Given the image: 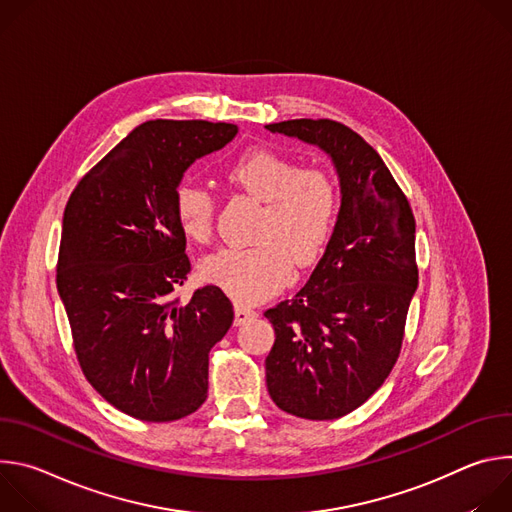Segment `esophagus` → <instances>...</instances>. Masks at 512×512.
<instances>
[{"label": "esophagus", "instance_id": "obj_1", "mask_svg": "<svg viewBox=\"0 0 512 512\" xmlns=\"http://www.w3.org/2000/svg\"><path fill=\"white\" fill-rule=\"evenodd\" d=\"M259 314L251 308H245V306H235V326H241L253 318H257Z\"/></svg>", "mask_w": 512, "mask_h": 512}]
</instances>
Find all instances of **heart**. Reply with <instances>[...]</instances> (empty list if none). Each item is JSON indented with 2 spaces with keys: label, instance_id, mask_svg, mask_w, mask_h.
Returning a JSON list of instances; mask_svg holds the SVG:
<instances>
[{
  "label": "heart",
  "instance_id": "obj_1",
  "mask_svg": "<svg viewBox=\"0 0 512 512\" xmlns=\"http://www.w3.org/2000/svg\"><path fill=\"white\" fill-rule=\"evenodd\" d=\"M243 194L263 202L251 249H223L202 263V277L241 304L261 302L314 265L326 251L336 227L338 188L316 166H300L271 148H251L225 170ZM174 212L182 233L208 243L214 233V196L192 182L174 194Z\"/></svg>",
  "mask_w": 512,
  "mask_h": 512
}]
</instances>
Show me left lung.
I'll return each mask as SVG.
<instances>
[{
  "label": "left lung",
  "mask_w": 512,
  "mask_h": 512,
  "mask_svg": "<svg viewBox=\"0 0 512 512\" xmlns=\"http://www.w3.org/2000/svg\"><path fill=\"white\" fill-rule=\"evenodd\" d=\"M322 148L342 204L324 257L294 300L265 312L275 342L265 358L273 403L302 419H338L367 401L401 352L417 289L415 216L381 156L332 119L265 125Z\"/></svg>",
  "instance_id": "obj_1"
}]
</instances>
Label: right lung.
I'll use <instances>...</instances> for the list:
<instances>
[{
	"instance_id": "add662e5",
	"label": "right lung",
	"mask_w": 512,
	"mask_h": 512,
	"mask_svg": "<svg viewBox=\"0 0 512 512\" xmlns=\"http://www.w3.org/2000/svg\"><path fill=\"white\" fill-rule=\"evenodd\" d=\"M233 123L156 119L135 127L72 190L56 263L83 375L115 409L166 423L208 395V354L233 324L221 287L182 304L190 273L174 194L186 168L225 148Z\"/></svg>"
}]
</instances>
